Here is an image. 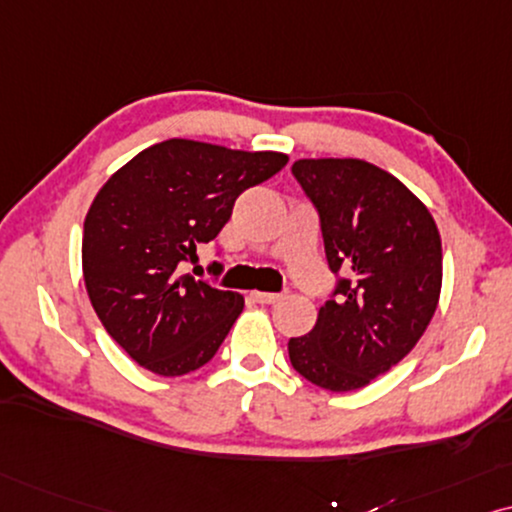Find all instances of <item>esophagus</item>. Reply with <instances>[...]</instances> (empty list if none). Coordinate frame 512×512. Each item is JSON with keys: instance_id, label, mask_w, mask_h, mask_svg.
<instances>
[{"instance_id": "esophagus-1", "label": "esophagus", "mask_w": 512, "mask_h": 512, "mask_svg": "<svg viewBox=\"0 0 512 512\" xmlns=\"http://www.w3.org/2000/svg\"><path fill=\"white\" fill-rule=\"evenodd\" d=\"M252 299L257 304H276L283 299V292H252Z\"/></svg>"}]
</instances>
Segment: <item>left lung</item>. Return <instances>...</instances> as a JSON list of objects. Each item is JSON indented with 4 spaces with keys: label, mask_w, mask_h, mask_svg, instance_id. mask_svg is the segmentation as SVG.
<instances>
[{
    "label": "left lung",
    "mask_w": 512,
    "mask_h": 512,
    "mask_svg": "<svg viewBox=\"0 0 512 512\" xmlns=\"http://www.w3.org/2000/svg\"><path fill=\"white\" fill-rule=\"evenodd\" d=\"M292 175L316 208L337 281L309 335L288 342L290 363L327 391H356L398 365L431 323L438 227L403 182L367 161L299 159Z\"/></svg>",
    "instance_id": "obj_1"
}]
</instances>
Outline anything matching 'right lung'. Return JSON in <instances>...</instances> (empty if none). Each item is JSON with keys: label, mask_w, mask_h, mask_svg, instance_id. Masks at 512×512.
Returning a JSON list of instances; mask_svg holds the SVG:
<instances>
[{"label": "right lung", "mask_w": 512, "mask_h": 512, "mask_svg": "<svg viewBox=\"0 0 512 512\" xmlns=\"http://www.w3.org/2000/svg\"><path fill=\"white\" fill-rule=\"evenodd\" d=\"M285 163L278 152L173 138L105 182L84 222V281L100 323L135 363L180 377L215 356L243 297L180 269L220 234L238 196Z\"/></svg>", "instance_id": "obj_1"}]
</instances>
